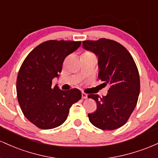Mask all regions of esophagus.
<instances>
[{
  "label": "esophagus",
  "mask_w": 158,
  "mask_h": 158,
  "mask_svg": "<svg viewBox=\"0 0 158 158\" xmlns=\"http://www.w3.org/2000/svg\"><path fill=\"white\" fill-rule=\"evenodd\" d=\"M81 95H82V98L84 99L87 98V94H86L85 93H81Z\"/></svg>",
  "instance_id": "esophagus-1"
}]
</instances>
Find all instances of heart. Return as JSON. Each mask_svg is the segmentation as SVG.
Instances as JSON below:
<instances>
[{"label": "heart", "instance_id": "obj_1", "mask_svg": "<svg viewBox=\"0 0 158 158\" xmlns=\"http://www.w3.org/2000/svg\"><path fill=\"white\" fill-rule=\"evenodd\" d=\"M84 54H91V53H90V52H85Z\"/></svg>", "mask_w": 158, "mask_h": 158}]
</instances>
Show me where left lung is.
Here are the masks:
<instances>
[{
	"mask_svg": "<svg viewBox=\"0 0 158 158\" xmlns=\"http://www.w3.org/2000/svg\"><path fill=\"white\" fill-rule=\"evenodd\" d=\"M86 50L98 59V78L110 86L106 96L88 95L97 104L95 112L89 113L92 124L102 130H115L126 123L136 106L140 90L137 67L128 51L108 39L83 42Z\"/></svg>",
	"mask_w": 158,
	"mask_h": 158,
	"instance_id": "1",
	"label": "left lung"
}]
</instances>
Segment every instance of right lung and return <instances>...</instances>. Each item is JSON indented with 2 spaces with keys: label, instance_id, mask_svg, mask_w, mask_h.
Returning <instances> with one entry per match:
<instances>
[{
  "label": "right lung",
  "instance_id": "add662e5",
  "mask_svg": "<svg viewBox=\"0 0 158 158\" xmlns=\"http://www.w3.org/2000/svg\"><path fill=\"white\" fill-rule=\"evenodd\" d=\"M81 42L48 40L36 46L21 65L16 81L18 102L24 116L41 129H52L66 120L69 109L81 98L77 89L63 91L52 86L65 58Z\"/></svg>",
  "mask_w": 158,
  "mask_h": 158
}]
</instances>
